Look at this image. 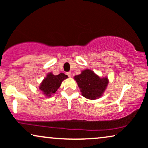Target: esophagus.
<instances>
[{"label": "esophagus", "mask_w": 148, "mask_h": 148, "mask_svg": "<svg viewBox=\"0 0 148 148\" xmlns=\"http://www.w3.org/2000/svg\"><path fill=\"white\" fill-rule=\"evenodd\" d=\"M66 74H67V75H68V77H71V76H72V73H71L70 72H67L66 73Z\"/></svg>", "instance_id": "34e87169"}]
</instances>
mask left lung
<instances>
[{
	"label": "left lung",
	"mask_w": 148,
	"mask_h": 148,
	"mask_svg": "<svg viewBox=\"0 0 148 148\" xmlns=\"http://www.w3.org/2000/svg\"><path fill=\"white\" fill-rule=\"evenodd\" d=\"M74 80L77 82L82 95L88 99H96L102 96L109 82L107 77L100 78L88 69L74 76Z\"/></svg>",
	"instance_id": "left-lung-1"
}]
</instances>
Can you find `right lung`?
<instances>
[{
    "label": "right lung",
    "instance_id": "add662e5",
    "mask_svg": "<svg viewBox=\"0 0 148 148\" xmlns=\"http://www.w3.org/2000/svg\"><path fill=\"white\" fill-rule=\"evenodd\" d=\"M66 78H68V76L64 73H60L58 75H53L51 72L48 73L46 78L40 84L39 89L41 90L45 96L51 97L60 88L63 80Z\"/></svg>",
    "mask_w": 148,
    "mask_h": 148
}]
</instances>
